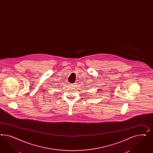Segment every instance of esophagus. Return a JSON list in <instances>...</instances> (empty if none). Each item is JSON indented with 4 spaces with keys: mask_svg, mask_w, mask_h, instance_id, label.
I'll use <instances>...</instances> for the list:
<instances>
[{
    "mask_svg": "<svg viewBox=\"0 0 153 153\" xmlns=\"http://www.w3.org/2000/svg\"><path fill=\"white\" fill-rule=\"evenodd\" d=\"M73 85H74V84H73Z\"/></svg>",
    "mask_w": 153,
    "mask_h": 153,
    "instance_id": "34e87169",
    "label": "esophagus"
}]
</instances>
